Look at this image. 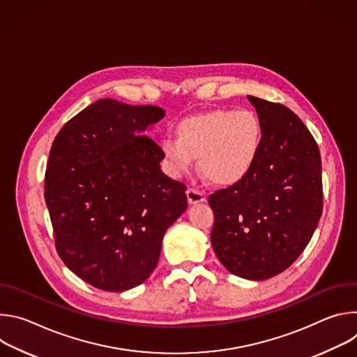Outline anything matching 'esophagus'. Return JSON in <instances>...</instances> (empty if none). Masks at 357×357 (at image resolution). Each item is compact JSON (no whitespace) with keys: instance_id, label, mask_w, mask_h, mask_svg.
Returning a JSON list of instances; mask_svg holds the SVG:
<instances>
[{"instance_id":"esophagus-1","label":"esophagus","mask_w":357,"mask_h":357,"mask_svg":"<svg viewBox=\"0 0 357 357\" xmlns=\"http://www.w3.org/2000/svg\"><path fill=\"white\" fill-rule=\"evenodd\" d=\"M186 197H188V202L190 203V205H196V203H200L206 199L205 193L199 192L196 189H192V188L186 190Z\"/></svg>"}]
</instances>
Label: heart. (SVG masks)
Instances as JSON below:
<instances>
[{"label": "heart", "instance_id": "obj_1", "mask_svg": "<svg viewBox=\"0 0 357 357\" xmlns=\"http://www.w3.org/2000/svg\"><path fill=\"white\" fill-rule=\"evenodd\" d=\"M175 138L161 141V155L169 175L188 174L197 158L209 182L229 186L240 182L256 164L263 130L250 110L215 109L182 119Z\"/></svg>", "mask_w": 357, "mask_h": 357}]
</instances>
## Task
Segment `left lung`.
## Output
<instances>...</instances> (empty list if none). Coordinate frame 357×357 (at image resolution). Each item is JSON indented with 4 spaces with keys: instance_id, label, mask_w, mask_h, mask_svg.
I'll list each match as a JSON object with an SVG mask.
<instances>
[{
    "instance_id": "1",
    "label": "left lung",
    "mask_w": 357,
    "mask_h": 357,
    "mask_svg": "<svg viewBox=\"0 0 357 357\" xmlns=\"http://www.w3.org/2000/svg\"><path fill=\"white\" fill-rule=\"evenodd\" d=\"M263 137L256 164L209 196L212 245L234 275L263 281L287 270L308 245L322 215L319 148L288 107L247 96Z\"/></svg>"
}]
</instances>
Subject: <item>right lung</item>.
<instances>
[{
	"instance_id": "obj_1",
	"label": "right lung",
	"mask_w": 357,
	"mask_h": 357,
	"mask_svg": "<svg viewBox=\"0 0 357 357\" xmlns=\"http://www.w3.org/2000/svg\"><path fill=\"white\" fill-rule=\"evenodd\" d=\"M157 106L100 98L69 120L50 148L45 200L58 254L87 284L123 292L155 270L165 231L186 211V186L160 167L146 134Z\"/></svg>"
}]
</instances>
